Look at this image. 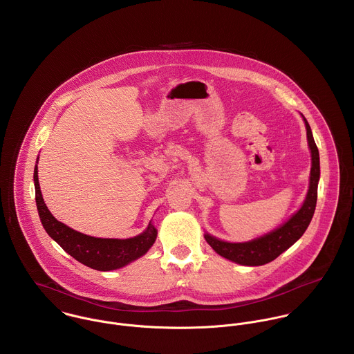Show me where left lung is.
I'll use <instances>...</instances> for the list:
<instances>
[{
  "label": "left lung",
  "mask_w": 354,
  "mask_h": 354,
  "mask_svg": "<svg viewBox=\"0 0 354 354\" xmlns=\"http://www.w3.org/2000/svg\"><path fill=\"white\" fill-rule=\"evenodd\" d=\"M304 121L306 127L308 145L312 153V167H310V177H309L310 178L309 189H308L303 207L285 225L250 243L233 244V243L221 241L209 234H205L204 236L205 241L218 254L243 266H261L277 259L281 253L290 248L303 236L315 212L316 201H317V183L320 177L319 150L313 140L312 131L308 121L305 118Z\"/></svg>",
  "instance_id": "1"
}]
</instances>
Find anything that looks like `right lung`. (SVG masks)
Masks as SVG:
<instances>
[{
	"label": "right lung",
	"instance_id": "1",
	"mask_svg": "<svg viewBox=\"0 0 354 354\" xmlns=\"http://www.w3.org/2000/svg\"><path fill=\"white\" fill-rule=\"evenodd\" d=\"M34 183L37 208L45 230L65 252L69 253L72 257H75L82 264H86L87 267L98 271H110L124 267L143 256L155 243L156 229L151 223H149L146 232L127 240L97 239L79 233L58 222L51 215L41 194L37 166L34 170Z\"/></svg>",
	"mask_w": 354,
	"mask_h": 354
}]
</instances>
